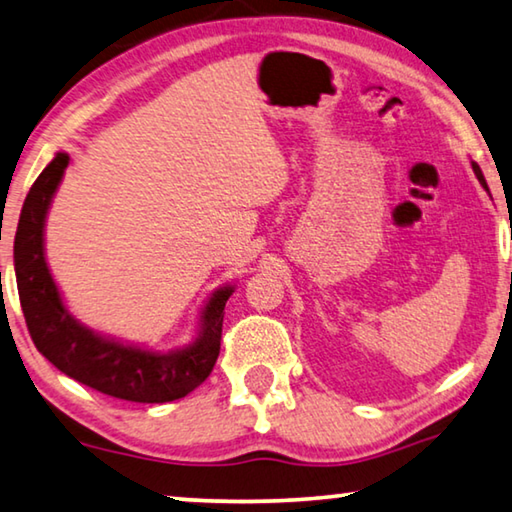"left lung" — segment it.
<instances>
[{
    "instance_id": "1",
    "label": "left lung",
    "mask_w": 512,
    "mask_h": 512,
    "mask_svg": "<svg viewBox=\"0 0 512 512\" xmlns=\"http://www.w3.org/2000/svg\"><path fill=\"white\" fill-rule=\"evenodd\" d=\"M472 167H474V174H476V179H479V181H481V186H483L485 190H488V183H485V179H483V172H481V167L476 165V163H472Z\"/></svg>"
}]
</instances>
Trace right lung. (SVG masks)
<instances>
[{"label": "right lung", "mask_w": 512, "mask_h": 512, "mask_svg": "<svg viewBox=\"0 0 512 512\" xmlns=\"http://www.w3.org/2000/svg\"><path fill=\"white\" fill-rule=\"evenodd\" d=\"M70 156L56 154L24 199L13 261L24 320L36 349L70 379L108 397L136 404H165L186 397L208 379L220 356L224 306L233 288H220L201 313V331L183 349L145 351L106 340L65 311L43 249L47 208Z\"/></svg>", "instance_id": "obj_1"}]
</instances>
